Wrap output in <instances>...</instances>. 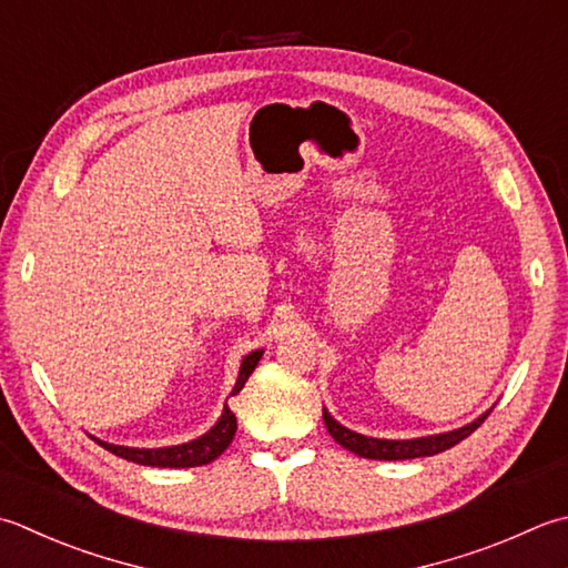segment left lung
<instances>
[{"instance_id": "1", "label": "left lung", "mask_w": 568, "mask_h": 568, "mask_svg": "<svg viewBox=\"0 0 568 568\" xmlns=\"http://www.w3.org/2000/svg\"><path fill=\"white\" fill-rule=\"evenodd\" d=\"M487 416H490V410L483 414L480 418H475L468 426L455 428L448 433H438V436L410 438V440H386V438L362 436V433L344 428L327 414L325 408H322V418H325L329 436L335 438L342 448H347L354 455H359V458H369V460H408V458H426V455L443 453L453 446H458V443L468 438L475 428H480V424Z\"/></svg>"}]
</instances>
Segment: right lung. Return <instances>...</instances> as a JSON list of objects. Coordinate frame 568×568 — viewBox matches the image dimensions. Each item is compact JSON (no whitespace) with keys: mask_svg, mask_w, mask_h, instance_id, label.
<instances>
[{"mask_svg":"<svg viewBox=\"0 0 568 568\" xmlns=\"http://www.w3.org/2000/svg\"><path fill=\"white\" fill-rule=\"evenodd\" d=\"M261 357H263V349H255L248 354V357H243L239 379H236V386H233L231 396H236L243 388V384L248 382V376L253 374L255 364L261 362ZM233 436H236V416H233V410L226 404L224 414H221L214 428L206 430L202 438L182 443V446L128 448V446H113V443H105L98 438H95V443L113 455H118V458H125V460L138 463V465H152V468H196V465H206L211 460H216L219 455L231 446Z\"/></svg>","mask_w":568,"mask_h":568,"instance_id":"right-lung-1","label":"right lung"}]
</instances>
